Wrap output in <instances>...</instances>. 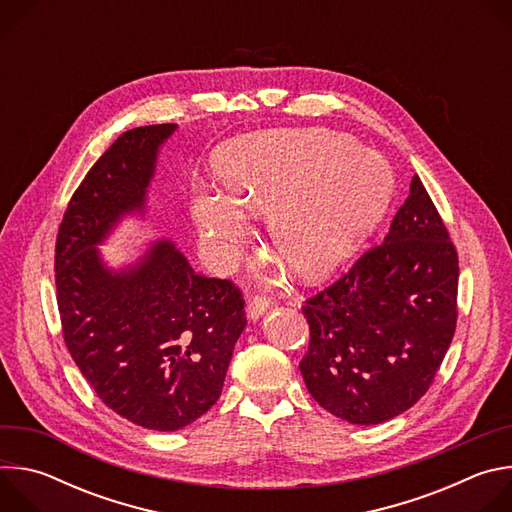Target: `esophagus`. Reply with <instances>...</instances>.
<instances>
[{
    "mask_svg": "<svg viewBox=\"0 0 512 512\" xmlns=\"http://www.w3.org/2000/svg\"><path fill=\"white\" fill-rule=\"evenodd\" d=\"M271 306V298L265 296V294H257L249 300V306H247V316L251 320H257L259 316H263Z\"/></svg>",
    "mask_w": 512,
    "mask_h": 512,
    "instance_id": "obj_1",
    "label": "esophagus"
}]
</instances>
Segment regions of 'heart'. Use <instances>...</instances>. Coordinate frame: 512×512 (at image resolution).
I'll use <instances>...</instances> for the list:
<instances>
[{
    "label": "heart",
    "instance_id": "obj_1",
    "mask_svg": "<svg viewBox=\"0 0 512 512\" xmlns=\"http://www.w3.org/2000/svg\"><path fill=\"white\" fill-rule=\"evenodd\" d=\"M218 192L198 188L190 214L204 251L221 263L247 239L243 210L267 214L275 253L302 277L346 261L389 208L387 162L326 127L269 129L218 145L210 160Z\"/></svg>",
    "mask_w": 512,
    "mask_h": 512
}]
</instances>
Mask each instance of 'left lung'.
I'll use <instances>...</instances> for the list:
<instances>
[{
	"instance_id": "left-lung-1",
	"label": "left lung",
	"mask_w": 512,
	"mask_h": 512,
	"mask_svg": "<svg viewBox=\"0 0 512 512\" xmlns=\"http://www.w3.org/2000/svg\"><path fill=\"white\" fill-rule=\"evenodd\" d=\"M458 251L419 176L381 245L310 296L300 371L332 415L375 425L431 387L458 322Z\"/></svg>"
}]
</instances>
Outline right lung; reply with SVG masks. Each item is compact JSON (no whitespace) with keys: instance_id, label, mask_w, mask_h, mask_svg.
Returning <instances> with one entry per match:
<instances>
[{"instance_id":"obj_1","label":"right lung","mask_w":512,"mask_h":512,"mask_svg":"<svg viewBox=\"0 0 512 512\" xmlns=\"http://www.w3.org/2000/svg\"><path fill=\"white\" fill-rule=\"evenodd\" d=\"M174 123L119 135L72 194L54 249L64 344L97 397L127 421L176 431L221 397L247 316L231 279L196 273L158 241L135 267L109 271L99 245L143 210L160 145Z\"/></svg>"}]
</instances>
